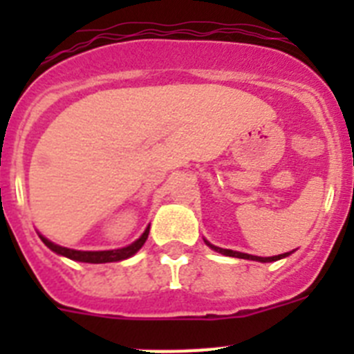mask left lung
I'll use <instances>...</instances> for the list:
<instances>
[{"mask_svg":"<svg viewBox=\"0 0 354 354\" xmlns=\"http://www.w3.org/2000/svg\"><path fill=\"white\" fill-rule=\"evenodd\" d=\"M205 245L209 246L211 250L214 252L221 253V255H227V257H237V259H246V261H257V262H274V261H280V259H286L289 257L290 253L294 252H287V253H280V255H273V257H257V255H250V253H243V252H234V250H227V248H220V246H214L211 245L207 239H204Z\"/></svg>","mask_w":354,"mask_h":354,"instance_id":"1","label":"left lung"}]
</instances>
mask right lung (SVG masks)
<instances>
[{"mask_svg":"<svg viewBox=\"0 0 354 354\" xmlns=\"http://www.w3.org/2000/svg\"><path fill=\"white\" fill-rule=\"evenodd\" d=\"M149 230L150 225L143 230L142 236L138 239L131 243V245L124 246V248L118 250H99V252H83V250H72V248H65V246L56 245L53 241H49L48 237H44L42 234H39V237L42 239V243L48 246L51 252L58 253L62 257H67L71 261H77V262H88V264H106V262H118V261H126V259L133 257L134 253L138 252L143 245H145L147 237H149Z\"/></svg>","mask_w":354,"mask_h":354,"instance_id":"1","label":"right lung"}]
</instances>
